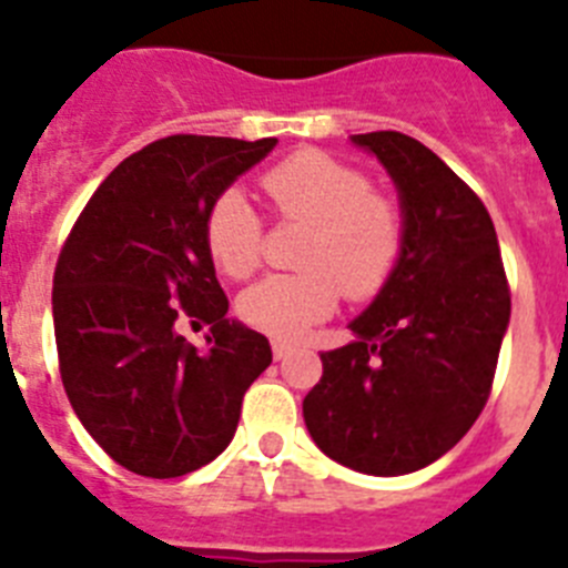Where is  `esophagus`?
<instances>
[{"label": "esophagus", "instance_id": "esophagus-1", "mask_svg": "<svg viewBox=\"0 0 568 568\" xmlns=\"http://www.w3.org/2000/svg\"><path fill=\"white\" fill-rule=\"evenodd\" d=\"M290 353H293V344H287V341H273L275 361H284Z\"/></svg>", "mask_w": 568, "mask_h": 568}]
</instances>
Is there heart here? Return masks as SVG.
<instances>
[{"instance_id":"1","label":"heart","mask_w":568,"mask_h":568,"mask_svg":"<svg viewBox=\"0 0 568 568\" xmlns=\"http://www.w3.org/2000/svg\"><path fill=\"white\" fill-rule=\"evenodd\" d=\"M281 222L310 227L298 255L304 273L270 275L239 298V315L258 333L298 338L338 307L341 295L369 301L389 284L404 253V213L369 175L321 150H301L261 175ZM264 227L241 190H224L204 215V247L227 278L261 264Z\"/></svg>"}]
</instances>
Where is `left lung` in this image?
Here are the masks:
<instances>
[{"mask_svg": "<svg viewBox=\"0 0 568 568\" xmlns=\"http://www.w3.org/2000/svg\"><path fill=\"white\" fill-rule=\"evenodd\" d=\"M398 184L404 253L349 324L358 341L321 353L304 420L324 455L364 475H406L446 455L486 406L511 293L489 210L429 148L395 130L353 135Z\"/></svg>", "mask_w": 568, "mask_h": 568, "instance_id": "1", "label": "left lung"}]
</instances>
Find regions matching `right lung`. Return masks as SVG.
Returning a JSON list of instances; mask_svg holds the SVG:
<instances>
[{
	"mask_svg": "<svg viewBox=\"0 0 568 568\" xmlns=\"http://www.w3.org/2000/svg\"><path fill=\"white\" fill-rule=\"evenodd\" d=\"M275 139L179 133L128 155L90 195L53 273L59 375L104 453L144 478H179L227 449L270 341L227 321L204 215ZM211 324L209 349L178 333Z\"/></svg>",
	"mask_w": 568,
	"mask_h": 568,
	"instance_id": "1",
	"label": "right lung"
}]
</instances>
